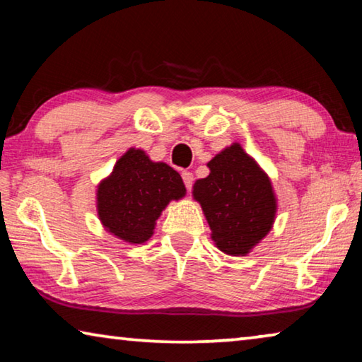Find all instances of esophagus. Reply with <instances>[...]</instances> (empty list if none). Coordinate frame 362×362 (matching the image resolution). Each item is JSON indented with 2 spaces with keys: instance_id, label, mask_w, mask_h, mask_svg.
I'll return each instance as SVG.
<instances>
[{
  "instance_id": "obj_1",
  "label": "esophagus",
  "mask_w": 362,
  "mask_h": 362,
  "mask_svg": "<svg viewBox=\"0 0 362 362\" xmlns=\"http://www.w3.org/2000/svg\"><path fill=\"white\" fill-rule=\"evenodd\" d=\"M182 179H183V183H185L187 189L189 192V189H192V187H193V174L188 173V170H183Z\"/></svg>"
}]
</instances>
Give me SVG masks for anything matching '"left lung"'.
Wrapping results in <instances>:
<instances>
[{
    "label": "left lung",
    "mask_w": 362,
    "mask_h": 362,
    "mask_svg": "<svg viewBox=\"0 0 362 362\" xmlns=\"http://www.w3.org/2000/svg\"><path fill=\"white\" fill-rule=\"evenodd\" d=\"M207 168L209 175L194 182L193 198L203 207L212 241L225 254L247 255L276 218L272 180L240 144L226 146Z\"/></svg>",
    "instance_id": "1"
}]
</instances>
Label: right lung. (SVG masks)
<instances>
[{
  "label": "right lung",
  "instance_id": "right-lung-1",
  "mask_svg": "<svg viewBox=\"0 0 362 362\" xmlns=\"http://www.w3.org/2000/svg\"><path fill=\"white\" fill-rule=\"evenodd\" d=\"M180 174L151 161L144 150L129 148L97 185V214L108 233L131 244L153 236L156 220L173 199L185 196Z\"/></svg>",
  "mask_w": 362,
  "mask_h": 362
}]
</instances>
